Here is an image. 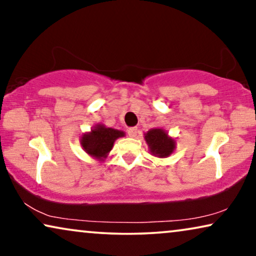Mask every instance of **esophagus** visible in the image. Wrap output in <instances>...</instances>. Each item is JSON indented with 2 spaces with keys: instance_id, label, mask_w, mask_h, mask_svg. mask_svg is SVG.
I'll list each match as a JSON object with an SVG mask.
<instances>
[{
  "instance_id": "esophagus-1",
  "label": "esophagus",
  "mask_w": 256,
  "mask_h": 256,
  "mask_svg": "<svg viewBox=\"0 0 256 256\" xmlns=\"http://www.w3.org/2000/svg\"><path fill=\"white\" fill-rule=\"evenodd\" d=\"M138 134V129L136 127H132V128L128 129V135L130 136V138H136Z\"/></svg>"
}]
</instances>
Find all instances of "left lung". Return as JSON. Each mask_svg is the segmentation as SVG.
Segmentation results:
<instances>
[{
    "label": "left lung",
    "mask_w": 256,
    "mask_h": 256,
    "mask_svg": "<svg viewBox=\"0 0 256 256\" xmlns=\"http://www.w3.org/2000/svg\"><path fill=\"white\" fill-rule=\"evenodd\" d=\"M144 140L152 155L158 158H166L176 149V141L168 135L163 128H152L144 134Z\"/></svg>",
    "instance_id": "1"
}]
</instances>
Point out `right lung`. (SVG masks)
I'll return each instance as SVG.
<instances>
[{"instance_id": "add662e5", "label": "right lung", "mask_w": 256, "mask_h": 256, "mask_svg": "<svg viewBox=\"0 0 256 256\" xmlns=\"http://www.w3.org/2000/svg\"><path fill=\"white\" fill-rule=\"evenodd\" d=\"M124 135V132L99 124L90 129V132H84L80 138V144L87 155L104 162L113 149L114 142Z\"/></svg>"}]
</instances>
